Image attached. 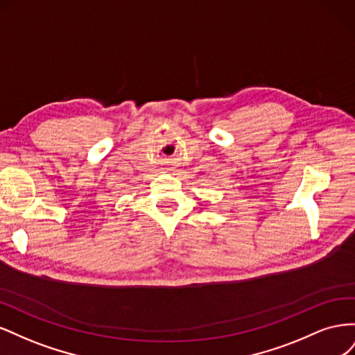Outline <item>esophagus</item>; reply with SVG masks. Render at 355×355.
I'll return each instance as SVG.
<instances>
[{
  "instance_id": "34e87169",
  "label": "esophagus",
  "mask_w": 355,
  "mask_h": 355,
  "mask_svg": "<svg viewBox=\"0 0 355 355\" xmlns=\"http://www.w3.org/2000/svg\"><path fill=\"white\" fill-rule=\"evenodd\" d=\"M167 170H168V171H171V173H173V171H176V170H178V168H176V167H175V166H171V167H168V168H167Z\"/></svg>"
}]
</instances>
